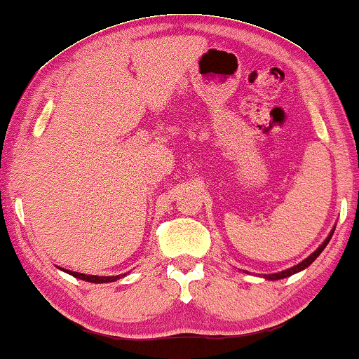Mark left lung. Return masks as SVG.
<instances>
[{
	"mask_svg": "<svg viewBox=\"0 0 359 359\" xmlns=\"http://www.w3.org/2000/svg\"><path fill=\"white\" fill-rule=\"evenodd\" d=\"M333 232H334V227H333V231L330 232V236L327 237V239L323 241V244L320 245L318 249L315 250L313 254H310L309 257H306L305 260H302L300 264H297V265H293V267H290V269H287V271H282V272H277V273H269V276H264V278H267V280H280V278H285V277H290V276H293V273H297V272H300V271H304V269H306L309 267V265L313 262V260L318 257L320 254H322V250L327 248V244L330 242V239H332V236H333Z\"/></svg>",
	"mask_w": 359,
	"mask_h": 359,
	"instance_id": "obj_1",
	"label": "left lung"
}]
</instances>
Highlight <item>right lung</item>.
I'll return each mask as SVG.
<instances>
[{"instance_id":"obj_1","label":"right lung","mask_w":359,"mask_h":359,"mask_svg":"<svg viewBox=\"0 0 359 359\" xmlns=\"http://www.w3.org/2000/svg\"><path fill=\"white\" fill-rule=\"evenodd\" d=\"M64 272H67V273H71L72 277H77V278H81V280H87V282H92V283H107V282H115V280H118L120 277H125V273L123 276H114V277H99V276H87V273H79V272H72V271H66V269H64Z\"/></svg>"}]
</instances>
